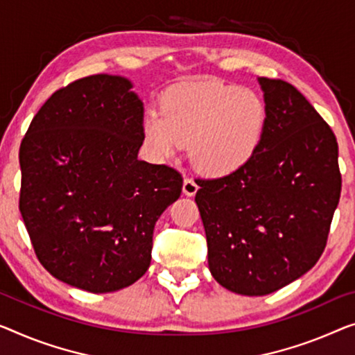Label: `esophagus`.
Instances as JSON below:
<instances>
[{"mask_svg": "<svg viewBox=\"0 0 355 355\" xmlns=\"http://www.w3.org/2000/svg\"><path fill=\"white\" fill-rule=\"evenodd\" d=\"M199 187L196 184L191 178H184L183 182V194L184 196H194L196 193H198Z\"/></svg>", "mask_w": 355, "mask_h": 355, "instance_id": "esophagus-1", "label": "esophagus"}]
</instances>
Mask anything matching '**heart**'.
Returning <instances> with one entry per match:
<instances>
[{"instance_id":"heart-1","label":"heart","mask_w":355,"mask_h":355,"mask_svg":"<svg viewBox=\"0 0 355 355\" xmlns=\"http://www.w3.org/2000/svg\"><path fill=\"white\" fill-rule=\"evenodd\" d=\"M266 127V107L248 89L204 79L178 83L164 94L159 114H148L144 137L157 157L189 144L200 173L230 175L255 156Z\"/></svg>"}]
</instances>
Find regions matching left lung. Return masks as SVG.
Segmentation results:
<instances>
[{"label":"left lung","instance_id":"obj_1","mask_svg":"<svg viewBox=\"0 0 355 355\" xmlns=\"http://www.w3.org/2000/svg\"><path fill=\"white\" fill-rule=\"evenodd\" d=\"M258 83L266 107L260 148L239 171L199 180L196 193L211 276L247 296L276 292L314 266L341 194L330 125L292 84Z\"/></svg>","mask_w":355,"mask_h":355}]
</instances>
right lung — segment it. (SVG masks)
Segmentation results:
<instances>
[{"label": "right lung", "mask_w": 355, "mask_h": 355, "mask_svg": "<svg viewBox=\"0 0 355 355\" xmlns=\"http://www.w3.org/2000/svg\"><path fill=\"white\" fill-rule=\"evenodd\" d=\"M144 103L123 76L94 75L47 98L19 151V209L40 263L92 293L148 271L153 231L183 178L140 161Z\"/></svg>", "instance_id": "right-lung-1"}]
</instances>
